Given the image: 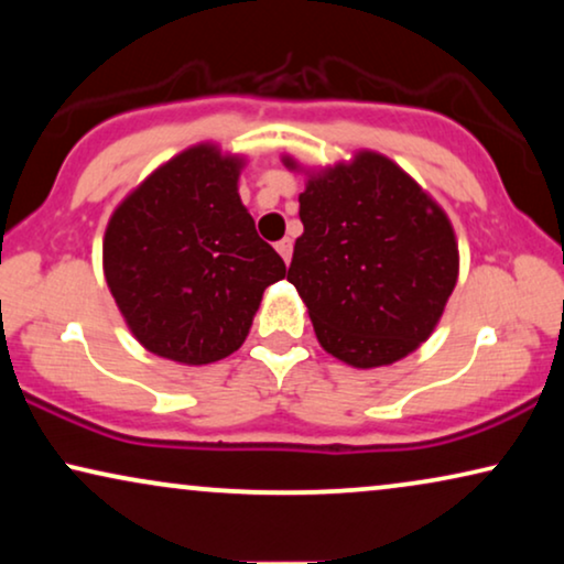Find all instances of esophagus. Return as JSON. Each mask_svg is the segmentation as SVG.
I'll list each match as a JSON object with an SVG mask.
<instances>
[{
	"mask_svg": "<svg viewBox=\"0 0 564 564\" xmlns=\"http://www.w3.org/2000/svg\"><path fill=\"white\" fill-rule=\"evenodd\" d=\"M274 249L280 251V257L284 259V264H290V259H292V241H290V238H282V241H276Z\"/></svg>",
	"mask_w": 564,
	"mask_h": 564,
	"instance_id": "esophagus-1",
	"label": "esophagus"
}]
</instances>
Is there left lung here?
I'll list each match as a JSON object with an SVG mask.
<instances>
[{"label": "left lung", "mask_w": 564, "mask_h": 564, "mask_svg": "<svg viewBox=\"0 0 564 564\" xmlns=\"http://www.w3.org/2000/svg\"><path fill=\"white\" fill-rule=\"evenodd\" d=\"M295 169V161L284 159ZM288 280L323 349L392 365L426 341L459 272L452 223L398 164L361 151L307 180Z\"/></svg>", "instance_id": "1"}]
</instances>
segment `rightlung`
Here are the masks:
<instances>
[{
	"label": "right lung",
	"mask_w": 564,
	"mask_h": 564,
	"mask_svg": "<svg viewBox=\"0 0 564 564\" xmlns=\"http://www.w3.org/2000/svg\"><path fill=\"white\" fill-rule=\"evenodd\" d=\"M241 159L195 145L122 199L105 234V280L145 349L210 365L249 336L280 253L261 241L238 197Z\"/></svg>",
	"instance_id": "right-lung-1"
}]
</instances>
